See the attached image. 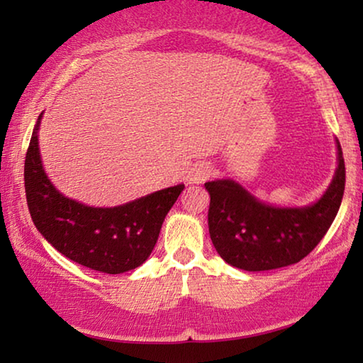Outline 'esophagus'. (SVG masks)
<instances>
[{"instance_id": "34e87169", "label": "esophagus", "mask_w": 363, "mask_h": 363, "mask_svg": "<svg viewBox=\"0 0 363 363\" xmlns=\"http://www.w3.org/2000/svg\"><path fill=\"white\" fill-rule=\"evenodd\" d=\"M211 175V168L205 165V163H200V165H196L195 168L191 170V175H190V182L191 183H203L205 180H208Z\"/></svg>"}]
</instances>
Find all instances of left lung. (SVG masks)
<instances>
[{
    "label": "left lung",
    "instance_id": "8db88e82",
    "mask_svg": "<svg viewBox=\"0 0 363 363\" xmlns=\"http://www.w3.org/2000/svg\"><path fill=\"white\" fill-rule=\"evenodd\" d=\"M337 170L320 200L302 208H277L256 200L240 183H205L210 193L208 228L213 246L228 264L269 271L299 262L319 245L339 211L345 163L337 140Z\"/></svg>",
    "mask_w": 363,
    "mask_h": 363
}]
</instances>
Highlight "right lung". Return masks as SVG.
Listing matches in <instances>:
<instances>
[{
	"label": "right lung",
	"mask_w": 363,
	"mask_h": 363,
	"mask_svg": "<svg viewBox=\"0 0 363 363\" xmlns=\"http://www.w3.org/2000/svg\"><path fill=\"white\" fill-rule=\"evenodd\" d=\"M38 118L24 160V188L34 226L69 259L89 269L122 274L150 256L167 213L185 185L150 193L125 205L94 208L64 196L44 173Z\"/></svg>",
	"instance_id": "1"
}]
</instances>
